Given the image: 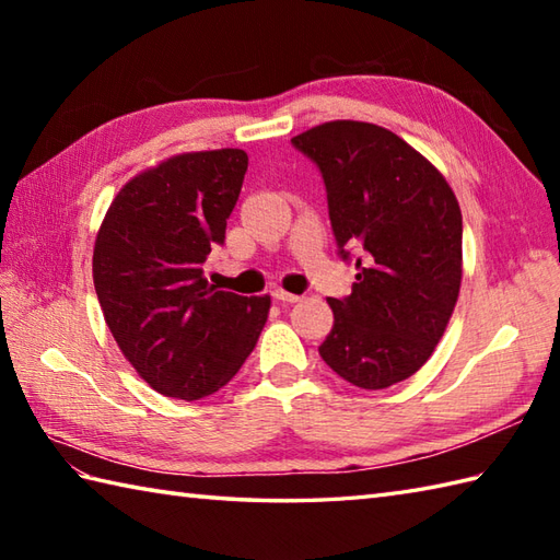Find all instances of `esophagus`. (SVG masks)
Returning <instances> with one entry per match:
<instances>
[{"label": "esophagus", "mask_w": 560, "mask_h": 560, "mask_svg": "<svg viewBox=\"0 0 560 560\" xmlns=\"http://www.w3.org/2000/svg\"><path fill=\"white\" fill-rule=\"evenodd\" d=\"M273 299L281 301V303H299L301 295L289 293V291H283V289H277V291H273Z\"/></svg>", "instance_id": "1"}]
</instances>
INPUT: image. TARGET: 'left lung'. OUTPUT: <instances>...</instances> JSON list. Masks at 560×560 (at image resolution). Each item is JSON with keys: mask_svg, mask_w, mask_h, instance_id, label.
<instances>
[{"mask_svg": "<svg viewBox=\"0 0 560 560\" xmlns=\"http://www.w3.org/2000/svg\"><path fill=\"white\" fill-rule=\"evenodd\" d=\"M327 187L339 255L361 245L347 299H329L335 327L323 361L361 389H385L431 359L462 287V211L435 165L395 132L359 120L293 137Z\"/></svg>", "mask_w": 560, "mask_h": 560, "instance_id": "obj_1", "label": "left lung"}]
</instances>
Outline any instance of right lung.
I'll list each match as a JSON object with an SVG mask.
<instances>
[{
  "label": "right lung",
  "instance_id": "right-lung-1",
  "mask_svg": "<svg viewBox=\"0 0 560 560\" xmlns=\"http://www.w3.org/2000/svg\"><path fill=\"white\" fill-rule=\"evenodd\" d=\"M247 171L243 149L177 153L115 195L93 247V287L117 347L141 380L175 399L229 385L267 323L269 295L207 281L211 245Z\"/></svg>",
  "mask_w": 560,
  "mask_h": 560
}]
</instances>
